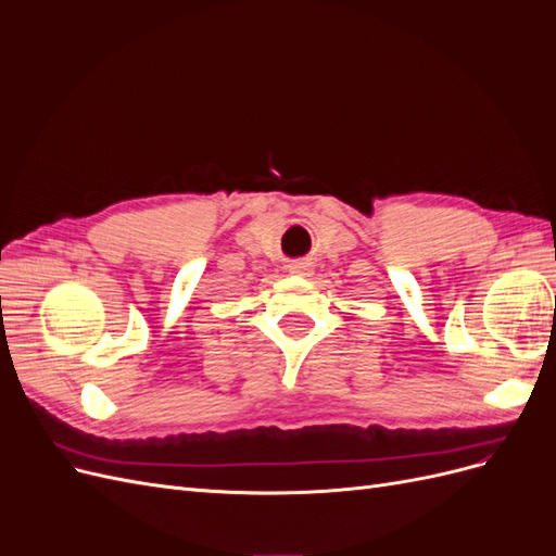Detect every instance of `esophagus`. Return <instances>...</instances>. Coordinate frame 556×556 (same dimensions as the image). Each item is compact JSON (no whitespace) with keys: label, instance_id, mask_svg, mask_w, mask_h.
Instances as JSON below:
<instances>
[{"label":"esophagus","instance_id":"obj_1","mask_svg":"<svg viewBox=\"0 0 556 556\" xmlns=\"http://www.w3.org/2000/svg\"><path fill=\"white\" fill-rule=\"evenodd\" d=\"M288 268H290V274H294V276H308L311 274V264L308 262H294Z\"/></svg>","mask_w":556,"mask_h":556}]
</instances>
